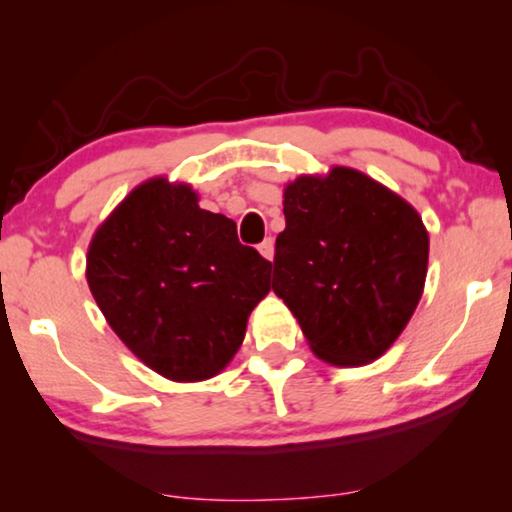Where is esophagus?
I'll return each instance as SVG.
<instances>
[{
  "label": "esophagus",
  "instance_id": "esophagus-1",
  "mask_svg": "<svg viewBox=\"0 0 512 512\" xmlns=\"http://www.w3.org/2000/svg\"><path fill=\"white\" fill-rule=\"evenodd\" d=\"M258 251H261L263 258L272 261V258H275V240H272V237H265V240L258 244Z\"/></svg>",
  "mask_w": 512,
  "mask_h": 512
}]
</instances>
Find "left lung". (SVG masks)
<instances>
[{"instance_id":"obj_1","label":"left lung","mask_w":512,"mask_h":512,"mask_svg":"<svg viewBox=\"0 0 512 512\" xmlns=\"http://www.w3.org/2000/svg\"><path fill=\"white\" fill-rule=\"evenodd\" d=\"M272 291L333 366L387 352L422 298L429 233L401 195L352 167L284 188Z\"/></svg>"}]
</instances>
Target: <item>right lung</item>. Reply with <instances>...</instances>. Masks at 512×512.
Segmentation results:
<instances>
[{"instance_id": "right-lung-1", "label": "right lung", "mask_w": 512, "mask_h": 512, "mask_svg": "<svg viewBox=\"0 0 512 512\" xmlns=\"http://www.w3.org/2000/svg\"><path fill=\"white\" fill-rule=\"evenodd\" d=\"M272 263L237 240L235 221L200 209L163 177L137 186L95 230L86 277L104 319L158 375L200 382L240 349L268 296Z\"/></svg>"}]
</instances>
